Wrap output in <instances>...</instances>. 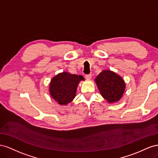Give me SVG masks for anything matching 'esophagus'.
<instances>
[{
    "instance_id": "1",
    "label": "esophagus",
    "mask_w": 158,
    "mask_h": 158,
    "mask_svg": "<svg viewBox=\"0 0 158 158\" xmlns=\"http://www.w3.org/2000/svg\"><path fill=\"white\" fill-rule=\"evenodd\" d=\"M91 77H92V75H91V74H87V75L85 76V79L88 80H89L91 79Z\"/></svg>"
}]
</instances>
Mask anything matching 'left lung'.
Listing matches in <instances>:
<instances>
[{"label":"left lung","instance_id":"obj_1","mask_svg":"<svg viewBox=\"0 0 158 158\" xmlns=\"http://www.w3.org/2000/svg\"><path fill=\"white\" fill-rule=\"evenodd\" d=\"M102 96L109 103L120 100L125 91L126 84L121 76L110 70H103L95 78Z\"/></svg>","mask_w":158,"mask_h":158}]
</instances>
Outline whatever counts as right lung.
I'll return each instance as SVG.
<instances>
[{"label": "right lung", "mask_w": 158, "mask_h": 158, "mask_svg": "<svg viewBox=\"0 0 158 158\" xmlns=\"http://www.w3.org/2000/svg\"><path fill=\"white\" fill-rule=\"evenodd\" d=\"M82 76L63 72L54 76L49 84V93L52 98L60 106H67L73 102Z\"/></svg>", "instance_id": "obj_1"}]
</instances>
